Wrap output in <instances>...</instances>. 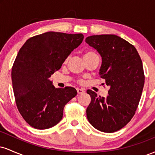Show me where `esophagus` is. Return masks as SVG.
<instances>
[{
    "label": "esophagus",
    "mask_w": 155,
    "mask_h": 155,
    "mask_svg": "<svg viewBox=\"0 0 155 155\" xmlns=\"http://www.w3.org/2000/svg\"><path fill=\"white\" fill-rule=\"evenodd\" d=\"M77 90L78 94H82L85 92V90L83 88H77V90Z\"/></svg>",
    "instance_id": "esophagus-1"
}]
</instances>
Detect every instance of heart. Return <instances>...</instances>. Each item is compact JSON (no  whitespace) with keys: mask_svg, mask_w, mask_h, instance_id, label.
Returning a JSON list of instances; mask_svg holds the SVG:
<instances>
[{"mask_svg":"<svg viewBox=\"0 0 155 155\" xmlns=\"http://www.w3.org/2000/svg\"><path fill=\"white\" fill-rule=\"evenodd\" d=\"M95 54H96L95 52H93V51H86V52L84 54L83 58H84V57H87V56H92V55H95ZM79 82H81V81H80Z\"/></svg>","mask_w":155,"mask_h":155,"instance_id":"obj_1","label":"heart"}]
</instances>
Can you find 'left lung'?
Instances as JSON below:
<instances>
[{
    "label": "left lung",
    "mask_w": 155,
    "mask_h": 155,
    "mask_svg": "<svg viewBox=\"0 0 155 155\" xmlns=\"http://www.w3.org/2000/svg\"><path fill=\"white\" fill-rule=\"evenodd\" d=\"M85 41L101 56L99 75L109 87L106 97L87 91L91 97L87 117L101 132H116L131 120L139 104L145 79L141 59L134 46L116 35H91Z\"/></svg>",
    "instance_id": "1"
}]
</instances>
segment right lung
<instances>
[{
	"instance_id": "obj_1",
	"label": "right lung",
	"mask_w": 155,
	"mask_h": 155,
	"mask_svg": "<svg viewBox=\"0 0 155 155\" xmlns=\"http://www.w3.org/2000/svg\"><path fill=\"white\" fill-rule=\"evenodd\" d=\"M83 39L81 33L50 31L29 38L19 49L12 85L17 108L31 127L45 130L59 123L65 104L77 94L71 87L55 88L49 77Z\"/></svg>"
}]
</instances>
